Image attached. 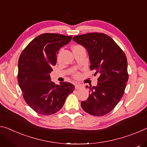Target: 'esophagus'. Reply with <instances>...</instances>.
I'll use <instances>...</instances> for the list:
<instances>
[{
  "mask_svg": "<svg viewBox=\"0 0 147 147\" xmlns=\"http://www.w3.org/2000/svg\"><path fill=\"white\" fill-rule=\"evenodd\" d=\"M82 88V86L81 85V84H75V88L76 89H80Z\"/></svg>",
  "mask_w": 147,
  "mask_h": 147,
  "instance_id": "1",
  "label": "esophagus"
}]
</instances>
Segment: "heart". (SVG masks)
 I'll use <instances>...</instances> for the list:
<instances>
[{
  "label": "heart",
  "mask_w": 147,
  "mask_h": 147,
  "mask_svg": "<svg viewBox=\"0 0 147 147\" xmlns=\"http://www.w3.org/2000/svg\"><path fill=\"white\" fill-rule=\"evenodd\" d=\"M81 47V46H80V45H76V46L73 47V49H74V48H76V47ZM79 76H80V74H79L78 73H76V74H74V77H75V78H78Z\"/></svg>",
  "instance_id": "b5f03b06"
}]
</instances>
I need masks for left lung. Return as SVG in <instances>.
Returning a JSON list of instances; mask_svg holds the SVG:
<instances>
[{
    "label": "left lung",
    "mask_w": 147,
    "mask_h": 147,
    "mask_svg": "<svg viewBox=\"0 0 147 147\" xmlns=\"http://www.w3.org/2000/svg\"><path fill=\"white\" fill-rule=\"evenodd\" d=\"M73 41L85 47L89 54L90 69L98 74L96 86L89 88V97L81 102L86 112L103 116L117 106L124 93L128 80L126 56L108 35L88 33L74 36Z\"/></svg>",
    "instance_id": "8db88e82"
}]
</instances>
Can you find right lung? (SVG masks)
<instances>
[{
	"instance_id": "right-lung-1",
	"label": "right lung",
	"mask_w": 147,
	"mask_h": 147,
	"mask_svg": "<svg viewBox=\"0 0 147 147\" xmlns=\"http://www.w3.org/2000/svg\"><path fill=\"white\" fill-rule=\"evenodd\" d=\"M72 37L42 34L34 38L19 56V87L27 104L39 114L50 115L56 113L74 91L73 84L65 82L56 85L50 76L52 67L56 63L59 50L68 44Z\"/></svg>"
}]
</instances>
